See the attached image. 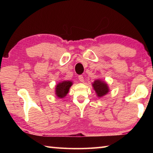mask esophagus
I'll return each mask as SVG.
<instances>
[{"instance_id": "esophagus-1", "label": "esophagus", "mask_w": 153, "mask_h": 153, "mask_svg": "<svg viewBox=\"0 0 153 153\" xmlns=\"http://www.w3.org/2000/svg\"><path fill=\"white\" fill-rule=\"evenodd\" d=\"M78 79H79V80L81 82H84V77H83L82 76H78Z\"/></svg>"}]
</instances>
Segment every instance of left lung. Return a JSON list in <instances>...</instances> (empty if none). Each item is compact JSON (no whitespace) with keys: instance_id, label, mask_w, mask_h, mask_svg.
<instances>
[{"instance_id":"1","label":"left lung","mask_w":153,"mask_h":153,"mask_svg":"<svg viewBox=\"0 0 153 153\" xmlns=\"http://www.w3.org/2000/svg\"><path fill=\"white\" fill-rule=\"evenodd\" d=\"M92 87L97 93L98 97H103L109 91L107 83L100 79H96L92 84Z\"/></svg>"}]
</instances>
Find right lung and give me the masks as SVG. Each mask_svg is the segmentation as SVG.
Here are the masks:
<instances>
[{
  "label": "right lung",
  "mask_w": 153,
  "mask_h": 153,
  "mask_svg": "<svg viewBox=\"0 0 153 153\" xmlns=\"http://www.w3.org/2000/svg\"><path fill=\"white\" fill-rule=\"evenodd\" d=\"M72 84L73 82L71 81H63L56 84L55 88V94L56 97L60 98L66 97Z\"/></svg>",
  "instance_id": "obj_1"
}]
</instances>
